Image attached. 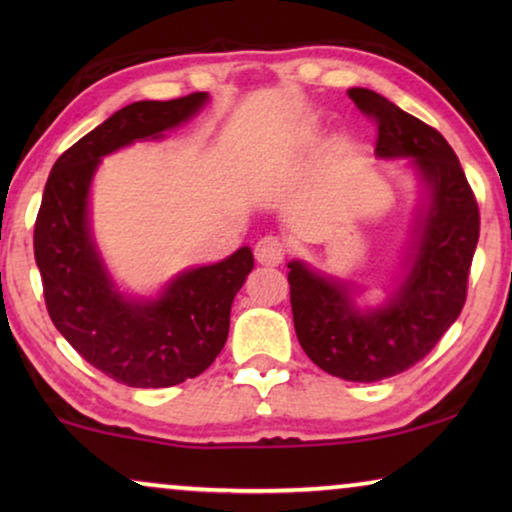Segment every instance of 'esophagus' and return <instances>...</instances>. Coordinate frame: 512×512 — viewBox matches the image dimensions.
<instances>
[{"instance_id": "obj_1", "label": "esophagus", "mask_w": 512, "mask_h": 512, "mask_svg": "<svg viewBox=\"0 0 512 512\" xmlns=\"http://www.w3.org/2000/svg\"><path fill=\"white\" fill-rule=\"evenodd\" d=\"M254 256L261 265H279L286 256V244L282 237L277 235H265L256 242Z\"/></svg>"}]
</instances>
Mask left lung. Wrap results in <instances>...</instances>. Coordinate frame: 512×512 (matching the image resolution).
I'll use <instances>...</instances> for the list:
<instances>
[{"label": "left lung", "instance_id": "1", "mask_svg": "<svg viewBox=\"0 0 512 512\" xmlns=\"http://www.w3.org/2000/svg\"><path fill=\"white\" fill-rule=\"evenodd\" d=\"M377 125L380 158H412L429 188L403 284L387 303L359 310L345 282L289 263L293 326L300 347L328 375L377 382L422 361L466 303L468 272L480 237L478 200L457 153L436 128L368 88H349Z\"/></svg>", "mask_w": 512, "mask_h": 512}]
</instances>
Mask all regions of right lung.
Returning <instances> with one entry per match:
<instances>
[{
  "mask_svg": "<svg viewBox=\"0 0 512 512\" xmlns=\"http://www.w3.org/2000/svg\"><path fill=\"white\" fill-rule=\"evenodd\" d=\"M207 93L132 102L62 153L48 174L34 223V258L55 328L111 380L158 389L198 377L228 340L230 305L254 268L249 247L181 272L156 300L123 298L88 226L90 181L102 156L137 139H160L198 114Z\"/></svg>",
  "mask_w": 512,
  "mask_h": 512,
  "instance_id": "obj_1",
  "label": "right lung"
}]
</instances>
